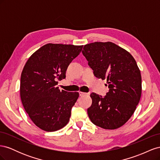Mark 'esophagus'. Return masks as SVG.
<instances>
[{"instance_id": "obj_1", "label": "esophagus", "mask_w": 160, "mask_h": 160, "mask_svg": "<svg viewBox=\"0 0 160 160\" xmlns=\"http://www.w3.org/2000/svg\"><path fill=\"white\" fill-rule=\"evenodd\" d=\"M79 96H83V95H85L88 94L86 93H84V92H81V91H79Z\"/></svg>"}]
</instances>
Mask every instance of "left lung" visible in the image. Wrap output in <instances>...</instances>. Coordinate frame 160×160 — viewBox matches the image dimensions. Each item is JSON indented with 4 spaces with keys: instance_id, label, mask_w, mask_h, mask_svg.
<instances>
[{
    "instance_id": "8db88e82",
    "label": "left lung",
    "mask_w": 160,
    "mask_h": 160,
    "mask_svg": "<svg viewBox=\"0 0 160 160\" xmlns=\"http://www.w3.org/2000/svg\"><path fill=\"white\" fill-rule=\"evenodd\" d=\"M82 53L95 76L107 80L109 89L104 97L90 95L89 119L103 129L120 128L132 117L141 98L142 77L136 61L129 52L111 42L89 43Z\"/></svg>"
}]
</instances>
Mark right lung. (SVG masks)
I'll return each instance as SVG.
<instances>
[{
    "label": "right lung",
    "instance_id": "add662e5",
    "mask_svg": "<svg viewBox=\"0 0 160 160\" xmlns=\"http://www.w3.org/2000/svg\"><path fill=\"white\" fill-rule=\"evenodd\" d=\"M83 45L49 44L29 57L21 77L23 107L32 122L46 132H55L68 123L78 92L59 89L58 80L65 78L67 67Z\"/></svg>",
    "mask_w": 160,
    "mask_h": 160
}]
</instances>
